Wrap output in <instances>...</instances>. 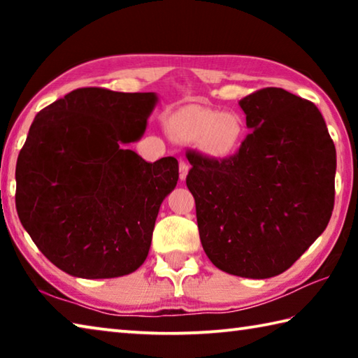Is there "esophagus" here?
Wrapping results in <instances>:
<instances>
[{"mask_svg": "<svg viewBox=\"0 0 358 358\" xmlns=\"http://www.w3.org/2000/svg\"><path fill=\"white\" fill-rule=\"evenodd\" d=\"M180 178L185 180L186 175H187V171H189V164L185 159H180Z\"/></svg>", "mask_w": 358, "mask_h": 358, "instance_id": "esophagus-1", "label": "esophagus"}]
</instances>
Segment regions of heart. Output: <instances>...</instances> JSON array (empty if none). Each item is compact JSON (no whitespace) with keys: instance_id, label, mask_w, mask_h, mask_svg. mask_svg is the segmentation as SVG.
Instances as JSON below:
<instances>
[{"instance_id":"heart-1","label":"heart","mask_w":358,"mask_h":358,"mask_svg":"<svg viewBox=\"0 0 358 358\" xmlns=\"http://www.w3.org/2000/svg\"><path fill=\"white\" fill-rule=\"evenodd\" d=\"M173 126L187 138H199L208 155L224 157L240 147L243 121L235 113H220L201 106L185 107L173 117Z\"/></svg>"}]
</instances>
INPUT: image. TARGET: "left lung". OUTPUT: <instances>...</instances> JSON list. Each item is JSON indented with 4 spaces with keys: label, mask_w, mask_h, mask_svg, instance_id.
<instances>
[{
    "label": "left lung",
    "mask_w": 358,
    "mask_h": 358,
    "mask_svg": "<svg viewBox=\"0 0 358 358\" xmlns=\"http://www.w3.org/2000/svg\"><path fill=\"white\" fill-rule=\"evenodd\" d=\"M252 129L232 156L186 151L203 251L230 275L264 280L292 266L335 205V143L311 101L262 88L240 101Z\"/></svg>",
    "instance_id": "1"
}]
</instances>
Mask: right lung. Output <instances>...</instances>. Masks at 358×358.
Segmentation results:
<instances>
[{
  "instance_id": "right-lung-1",
  "label": "right lung",
  "mask_w": 358,
  "mask_h": 358,
  "mask_svg": "<svg viewBox=\"0 0 358 358\" xmlns=\"http://www.w3.org/2000/svg\"><path fill=\"white\" fill-rule=\"evenodd\" d=\"M155 93L77 88L36 115L15 167V207L39 251L72 276L136 271L162 201L178 181L172 156L147 162L137 141Z\"/></svg>"
}]
</instances>
